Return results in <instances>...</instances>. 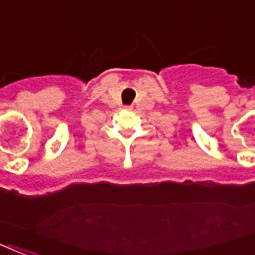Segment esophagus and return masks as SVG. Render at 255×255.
<instances>
[{
    "label": "esophagus",
    "instance_id": "1",
    "mask_svg": "<svg viewBox=\"0 0 255 255\" xmlns=\"http://www.w3.org/2000/svg\"><path fill=\"white\" fill-rule=\"evenodd\" d=\"M131 109H133V107H131V106H124V110H128V112H130Z\"/></svg>",
    "mask_w": 255,
    "mask_h": 255
}]
</instances>
